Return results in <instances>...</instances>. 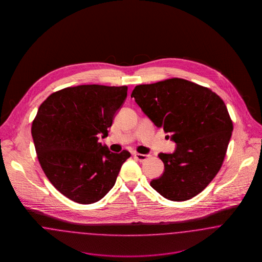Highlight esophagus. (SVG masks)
I'll use <instances>...</instances> for the list:
<instances>
[{"mask_svg": "<svg viewBox=\"0 0 262 262\" xmlns=\"http://www.w3.org/2000/svg\"><path fill=\"white\" fill-rule=\"evenodd\" d=\"M135 157L137 158L138 161L143 162V161H145L146 159L149 158L150 155H148V154H141V153H135Z\"/></svg>", "mask_w": 262, "mask_h": 262, "instance_id": "esophagus-1", "label": "esophagus"}]
</instances>
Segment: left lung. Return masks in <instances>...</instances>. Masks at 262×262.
<instances>
[{
    "label": "left lung",
    "instance_id": "8db88e82",
    "mask_svg": "<svg viewBox=\"0 0 262 262\" xmlns=\"http://www.w3.org/2000/svg\"><path fill=\"white\" fill-rule=\"evenodd\" d=\"M130 96L177 144L174 153L158 155L165 171L150 186L167 200L192 199L224 161L233 132L224 101L209 88L177 77L137 85Z\"/></svg>",
    "mask_w": 262,
    "mask_h": 262
}]
</instances>
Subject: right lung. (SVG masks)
I'll use <instances>...</instances> for the list:
<instances>
[{"label": "right lung", "instance_id": "obj_1", "mask_svg": "<svg viewBox=\"0 0 262 262\" xmlns=\"http://www.w3.org/2000/svg\"><path fill=\"white\" fill-rule=\"evenodd\" d=\"M127 86L99 84L67 88L52 93L32 122L38 160L62 194L80 204L103 199L114 187L130 153H113L98 142L108 137Z\"/></svg>", "mask_w": 262, "mask_h": 262}]
</instances>
